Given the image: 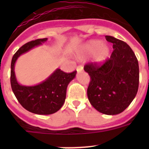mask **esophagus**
Returning <instances> with one entry per match:
<instances>
[{
    "label": "esophagus",
    "instance_id": "esophagus-1",
    "mask_svg": "<svg viewBox=\"0 0 149 149\" xmlns=\"http://www.w3.org/2000/svg\"><path fill=\"white\" fill-rule=\"evenodd\" d=\"M76 70H77L78 72L82 71V70H83V66H82V65L77 66V68H76Z\"/></svg>",
    "mask_w": 149,
    "mask_h": 149
}]
</instances>
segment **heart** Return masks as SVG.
I'll use <instances>...</instances> for the list:
<instances>
[{
    "mask_svg": "<svg viewBox=\"0 0 149 149\" xmlns=\"http://www.w3.org/2000/svg\"><path fill=\"white\" fill-rule=\"evenodd\" d=\"M81 52L86 55L94 53V61L98 63H102L109 56V48L106 45H103L100 40H91L83 46Z\"/></svg>",
    "mask_w": 149,
    "mask_h": 149,
    "instance_id": "1",
    "label": "heart"
}]
</instances>
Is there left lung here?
<instances>
[{"instance_id": "obj_1", "label": "left lung", "mask_w": 149, "mask_h": 149, "mask_svg": "<svg viewBox=\"0 0 149 149\" xmlns=\"http://www.w3.org/2000/svg\"><path fill=\"white\" fill-rule=\"evenodd\" d=\"M113 44L110 58L102 65L89 63L84 69L90 76L87 96L91 104L101 113L118 115L136 97L139 89V66L130 46L122 40L105 36Z\"/></svg>"}]
</instances>
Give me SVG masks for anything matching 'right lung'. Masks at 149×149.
Wrapping results in <instances>:
<instances>
[{
    "label": "right lung",
    "instance_id": "1",
    "mask_svg": "<svg viewBox=\"0 0 149 149\" xmlns=\"http://www.w3.org/2000/svg\"><path fill=\"white\" fill-rule=\"evenodd\" d=\"M47 40V38L37 39L24 45L13 55L10 64V86L15 97L24 109L37 115H51L62 107L68 85L76 74V70L65 73L58 68L45 81L37 85L26 86L18 83L14 72L16 60L21 55Z\"/></svg>",
    "mask_w": 149,
    "mask_h": 149
}]
</instances>
